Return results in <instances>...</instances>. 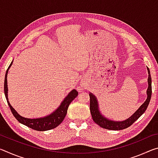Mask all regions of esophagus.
I'll return each instance as SVG.
<instances>
[{
  "mask_svg": "<svg viewBox=\"0 0 158 158\" xmlns=\"http://www.w3.org/2000/svg\"><path fill=\"white\" fill-rule=\"evenodd\" d=\"M84 85H85V81H82L80 82V84H79V90H81L83 89H84Z\"/></svg>",
  "mask_w": 158,
  "mask_h": 158,
  "instance_id": "esophagus-1",
  "label": "esophagus"
}]
</instances>
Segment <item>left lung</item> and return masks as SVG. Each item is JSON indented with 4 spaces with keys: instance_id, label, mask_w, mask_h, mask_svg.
Segmentation results:
<instances>
[{
    "instance_id": "left-lung-1",
    "label": "left lung",
    "mask_w": 158,
    "mask_h": 158,
    "mask_svg": "<svg viewBox=\"0 0 158 158\" xmlns=\"http://www.w3.org/2000/svg\"><path fill=\"white\" fill-rule=\"evenodd\" d=\"M148 73V89L146 90L147 98L146 101L140 106L135 113L130 118H128L126 120L123 121H114L112 120L109 119L108 118L104 116L101 113L99 107V104L97 98L95 97L93 93H89L90 96V114H91L92 118L93 121L97 123L98 125H100L101 127L105 128V129L111 130H123L130 127L131 125H132L142 115L145 111L146 110L148 105L150 102L152 94V85H151V77L150 74V69L148 68H147Z\"/></svg>"
}]
</instances>
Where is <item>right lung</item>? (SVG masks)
Segmentation results:
<instances>
[{"label": "right lung", "instance_id": "1", "mask_svg": "<svg viewBox=\"0 0 158 158\" xmlns=\"http://www.w3.org/2000/svg\"><path fill=\"white\" fill-rule=\"evenodd\" d=\"M12 63L13 60L12 61V63H10V66L8 67V68H7L6 71V74H5L4 81V93L7 102V104H8L10 108L11 109L12 113L16 118V119H17L20 123L37 131L49 130L58 126V125L63 122L64 118H65L69 104H70L72 102V101L78 95V92H77L75 89L72 90L71 91L68 93V95L64 98L62 102L60 103V106H58L54 111H53L52 114L48 115V116L41 118H28L21 116V115L19 114L17 111L12 107V106L10 105V102L8 100V94H7V93H8V88H7V77L9 69L10 68V67L12 66Z\"/></svg>", "mask_w": 158, "mask_h": 158}]
</instances>
